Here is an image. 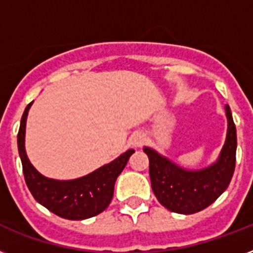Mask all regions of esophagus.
Returning a JSON list of instances; mask_svg holds the SVG:
<instances>
[{
  "label": "esophagus",
  "mask_w": 253,
  "mask_h": 253,
  "mask_svg": "<svg viewBox=\"0 0 253 253\" xmlns=\"http://www.w3.org/2000/svg\"><path fill=\"white\" fill-rule=\"evenodd\" d=\"M144 142H146V136H144V134H142V132H135V134L130 138V144L132 147H135V148H140V147H143Z\"/></svg>",
  "instance_id": "1"
}]
</instances>
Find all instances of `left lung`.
Listing matches in <instances>:
<instances>
[{"instance_id": "8db88e82", "label": "left lung", "mask_w": 253, "mask_h": 253, "mask_svg": "<svg viewBox=\"0 0 253 253\" xmlns=\"http://www.w3.org/2000/svg\"><path fill=\"white\" fill-rule=\"evenodd\" d=\"M227 138L215 164L201 170H186L169 162L151 148H144L150 159L152 190L160 204L178 214L204 210L227 189L235 170L236 127L230 106L226 105Z\"/></svg>"}]
</instances>
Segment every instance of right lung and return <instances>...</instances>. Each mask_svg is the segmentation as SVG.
Here are the masks:
<instances>
[{
  "label": "right lung",
  "instance_id": "1",
  "mask_svg": "<svg viewBox=\"0 0 253 253\" xmlns=\"http://www.w3.org/2000/svg\"><path fill=\"white\" fill-rule=\"evenodd\" d=\"M31 103L25 109L18 131V151L27 188L39 204L61 218L81 220L98 215L113 200L115 180L135 151L128 150L110 164L77 180L57 181L42 176L31 166L25 151L26 119Z\"/></svg>",
  "mask_w": 253,
  "mask_h": 253
}]
</instances>
